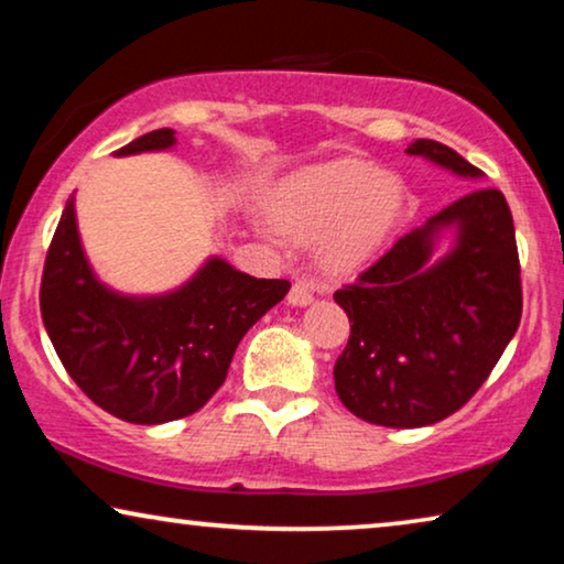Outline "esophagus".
<instances>
[{
    "instance_id": "obj_1",
    "label": "esophagus",
    "mask_w": 564,
    "mask_h": 564,
    "mask_svg": "<svg viewBox=\"0 0 564 564\" xmlns=\"http://www.w3.org/2000/svg\"><path fill=\"white\" fill-rule=\"evenodd\" d=\"M288 303L292 307H307L313 303V290L307 288L305 282H295V284H292L290 295H288Z\"/></svg>"
}]
</instances>
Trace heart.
<instances>
[{
    "label": "heart",
    "mask_w": 564,
    "mask_h": 564,
    "mask_svg": "<svg viewBox=\"0 0 564 564\" xmlns=\"http://www.w3.org/2000/svg\"><path fill=\"white\" fill-rule=\"evenodd\" d=\"M408 187L398 174L359 156H338L284 176L267 195L276 230L295 243H318V264L351 276L375 261L403 220Z\"/></svg>",
    "instance_id": "b5f03b06"
}]
</instances>
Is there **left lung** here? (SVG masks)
I'll list each match as a JSON object with an SVG mask.
<instances>
[{"label":"left lung","instance_id":"left-lung-1","mask_svg":"<svg viewBox=\"0 0 564 564\" xmlns=\"http://www.w3.org/2000/svg\"><path fill=\"white\" fill-rule=\"evenodd\" d=\"M405 153L459 180L482 172L419 138ZM351 336L336 359L341 403L361 421L419 429L459 411L488 380L521 321L513 218L498 189H475L405 234L338 290Z\"/></svg>","mask_w":564,"mask_h":564}]
</instances>
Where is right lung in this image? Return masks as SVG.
I'll use <instances>...</instances> for the list:
<instances>
[{"instance_id":"1","label":"right lung","mask_w":564,"mask_h":564,"mask_svg":"<svg viewBox=\"0 0 564 564\" xmlns=\"http://www.w3.org/2000/svg\"><path fill=\"white\" fill-rule=\"evenodd\" d=\"M174 145V130L161 128L115 156ZM288 292V280H257L223 257H207L187 282L159 295L115 290L89 264L72 195L45 257L41 315L61 365L91 403L115 419L156 426L215 395L246 330Z\"/></svg>"}]
</instances>
